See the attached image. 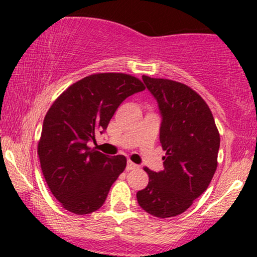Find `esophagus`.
<instances>
[{
	"mask_svg": "<svg viewBox=\"0 0 257 257\" xmlns=\"http://www.w3.org/2000/svg\"><path fill=\"white\" fill-rule=\"evenodd\" d=\"M137 168H138L137 164L133 163L132 161H128V162H126V168H125L126 170H133V169H137Z\"/></svg>",
	"mask_w": 257,
	"mask_h": 257,
	"instance_id": "esophagus-1",
	"label": "esophagus"
}]
</instances>
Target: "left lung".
Masks as SVG:
<instances>
[{"mask_svg":"<svg viewBox=\"0 0 257 257\" xmlns=\"http://www.w3.org/2000/svg\"><path fill=\"white\" fill-rule=\"evenodd\" d=\"M157 100L164 169L145 167L149 184L137 193L146 213L166 219L182 214L208 188L217 168L220 134L210 108L192 88L167 78L143 76Z\"/></svg>","mask_w":257,"mask_h":257,"instance_id":"1","label":"left lung"}]
</instances>
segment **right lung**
<instances>
[{
	"instance_id": "1",
	"label": "right lung",
	"mask_w": 257,
	"mask_h": 257,
	"mask_svg": "<svg viewBox=\"0 0 257 257\" xmlns=\"http://www.w3.org/2000/svg\"><path fill=\"white\" fill-rule=\"evenodd\" d=\"M145 89L140 79L118 72L93 73L64 90L43 120L37 152L47 185L63 208L90 214L104 204L126 158L90 149L117 107Z\"/></svg>"
}]
</instances>
